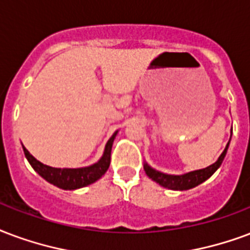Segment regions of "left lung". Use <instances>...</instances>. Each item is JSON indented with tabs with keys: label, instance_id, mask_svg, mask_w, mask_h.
Listing matches in <instances>:
<instances>
[{
	"label": "left lung",
	"instance_id": "obj_1",
	"mask_svg": "<svg viewBox=\"0 0 250 250\" xmlns=\"http://www.w3.org/2000/svg\"><path fill=\"white\" fill-rule=\"evenodd\" d=\"M229 143L227 144V147L223 151V153L220 155L219 160L213 163L209 167L204 168V169H199V171L188 172L186 175L182 176H172V175H166L162 172L155 171L152 168L144 164V171L147 173V176L151 177L153 182L159 183L160 186L166 187L168 189H175V191H186V189H191L193 187L199 186L203 182H205L207 179H209L213 175L216 169L221 166L225 155H227V149H228Z\"/></svg>",
	"mask_w": 250,
	"mask_h": 250
}]
</instances>
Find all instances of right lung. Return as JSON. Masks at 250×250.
Segmentation results:
<instances>
[{
    "mask_svg": "<svg viewBox=\"0 0 250 250\" xmlns=\"http://www.w3.org/2000/svg\"><path fill=\"white\" fill-rule=\"evenodd\" d=\"M115 135L116 132L107 142L106 149H104V153H103L101 160L90 166V167L75 168V169L53 168L38 162L33 155L29 153V151L25 147H23V152L31 164V167L34 168L45 180L62 188V189H77V188H82V187H86L91 183L97 182L98 179H101L106 173V171L110 167L111 148H112V142L115 139Z\"/></svg>",
    "mask_w": 250,
    "mask_h": 250,
    "instance_id": "1",
    "label": "right lung"
}]
</instances>
